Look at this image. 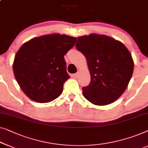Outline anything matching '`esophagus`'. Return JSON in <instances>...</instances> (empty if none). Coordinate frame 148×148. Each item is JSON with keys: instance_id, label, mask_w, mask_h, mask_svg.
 Returning a JSON list of instances; mask_svg holds the SVG:
<instances>
[{"instance_id": "34e87169", "label": "esophagus", "mask_w": 148, "mask_h": 148, "mask_svg": "<svg viewBox=\"0 0 148 148\" xmlns=\"http://www.w3.org/2000/svg\"><path fill=\"white\" fill-rule=\"evenodd\" d=\"M78 75H79V73L77 72V73H75V74L73 75V77H74L75 78H77Z\"/></svg>"}]
</instances>
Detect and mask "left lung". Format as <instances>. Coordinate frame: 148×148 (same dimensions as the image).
<instances>
[{"mask_svg":"<svg viewBox=\"0 0 148 148\" xmlns=\"http://www.w3.org/2000/svg\"><path fill=\"white\" fill-rule=\"evenodd\" d=\"M75 46L86 58L91 75L89 85L82 88L85 99L97 106L116 101L127 88L134 71L128 49L119 40L97 34L78 37Z\"/></svg>","mask_w":148,"mask_h":148,"instance_id":"1","label":"left lung"}]
</instances>
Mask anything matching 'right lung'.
<instances>
[{
    "mask_svg": "<svg viewBox=\"0 0 148 148\" xmlns=\"http://www.w3.org/2000/svg\"><path fill=\"white\" fill-rule=\"evenodd\" d=\"M76 37L53 34L32 38L19 49L13 72L23 91L30 99L48 103L62 93L70 76L64 55L73 47Z\"/></svg>",
    "mask_w": 148,
    "mask_h": 148,
    "instance_id": "right-lung-1",
    "label": "right lung"
}]
</instances>
